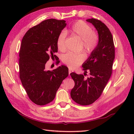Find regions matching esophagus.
Instances as JSON below:
<instances>
[{
	"instance_id": "obj_1",
	"label": "esophagus",
	"mask_w": 134,
	"mask_h": 134,
	"mask_svg": "<svg viewBox=\"0 0 134 134\" xmlns=\"http://www.w3.org/2000/svg\"><path fill=\"white\" fill-rule=\"evenodd\" d=\"M72 72H73V70H72L71 69H70V68L69 69V75H70V73H71Z\"/></svg>"
}]
</instances>
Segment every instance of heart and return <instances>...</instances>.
<instances>
[{
  "label": "heart",
  "instance_id": "heart-1",
  "mask_svg": "<svg viewBox=\"0 0 134 134\" xmlns=\"http://www.w3.org/2000/svg\"><path fill=\"white\" fill-rule=\"evenodd\" d=\"M71 35L81 40V44L84 49L91 53L95 50L99 42V36L96 32L92 31V28L86 23L82 21H77L71 25L67 30ZM66 34L61 32L56 40L58 49L61 51L66 50ZM86 59V55L83 53L69 52L64 56L63 62L72 69L79 66Z\"/></svg>",
  "mask_w": 134,
  "mask_h": 134
}]
</instances>
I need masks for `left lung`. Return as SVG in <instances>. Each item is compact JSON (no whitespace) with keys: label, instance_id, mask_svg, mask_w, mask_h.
Wrapping results in <instances>:
<instances>
[{"label":"left lung","instance_id":"obj_1","mask_svg":"<svg viewBox=\"0 0 134 134\" xmlns=\"http://www.w3.org/2000/svg\"><path fill=\"white\" fill-rule=\"evenodd\" d=\"M86 21L94 26L99 36L98 45L82 65L84 72L90 71L91 76L85 79L83 74L70 73L75 82L70 93L71 98L84 106L94 102L100 96L111 76L115 59V46L108 28L98 19Z\"/></svg>","mask_w":134,"mask_h":134}]
</instances>
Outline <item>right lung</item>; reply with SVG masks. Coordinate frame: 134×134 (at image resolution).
<instances>
[{"instance_id":"add662e5","label":"right lung","mask_w":134,"mask_h":134,"mask_svg":"<svg viewBox=\"0 0 134 134\" xmlns=\"http://www.w3.org/2000/svg\"><path fill=\"white\" fill-rule=\"evenodd\" d=\"M64 20L48 19L28 30L22 40L19 52V78L29 98L43 106L54 100L64 79L69 75L68 68L62 65L53 70H47L50 57L58 59L56 40L66 27ZM59 61L56 62L57 65Z\"/></svg>"}]
</instances>
